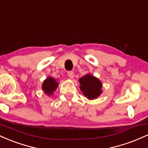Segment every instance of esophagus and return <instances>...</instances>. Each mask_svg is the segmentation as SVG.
<instances>
[{"mask_svg": "<svg viewBox=\"0 0 148 148\" xmlns=\"http://www.w3.org/2000/svg\"><path fill=\"white\" fill-rule=\"evenodd\" d=\"M67 75H68V76L69 78H70L71 79H74V72H68V73H67Z\"/></svg>", "mask_w": 148, "mask_h": 148, "instance_id": "34e87169", "label": "esophagus"}]
</instances>
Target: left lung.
I'll list each match as a JSON object with an SVG mask.
<instances>
[{
    "mask_svg": "<svg viewBox=\"0 0 148 148\" xmlns=\"http://www.w3.org/2000/svg\"><path fill=\"white\" fill-rule=\"evenodd\" d=\"M79 88L88 99H95L102 93V83L98 78L90 73L79 79Z\"/></svg>",
    "mask_w": 148,
    "mask_h": 148,
    "instance_id": "8db88e82",
    "label": "left lung"
}]
</instances>
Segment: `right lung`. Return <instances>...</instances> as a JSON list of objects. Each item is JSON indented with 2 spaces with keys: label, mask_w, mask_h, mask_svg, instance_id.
<instances>
[{
  "label": "right lung",
  "mask_w": 148,
  "mask_h": 148,
  "mask_svg": "<svg viewBox=\"0 0 148 148\" xmlns=\"http://www.w3.org/2000/svg\"><path fill=\"white\" fill-rule=\"evenodd\" d=\"M58 85L59 83L56 81V79L49 76L43 81V84L42 85V89L47 96L50 97L53 95L54 92L57 89Z\"/></svg>",
  "instance_id": "obj_1"
}]
</instances>
